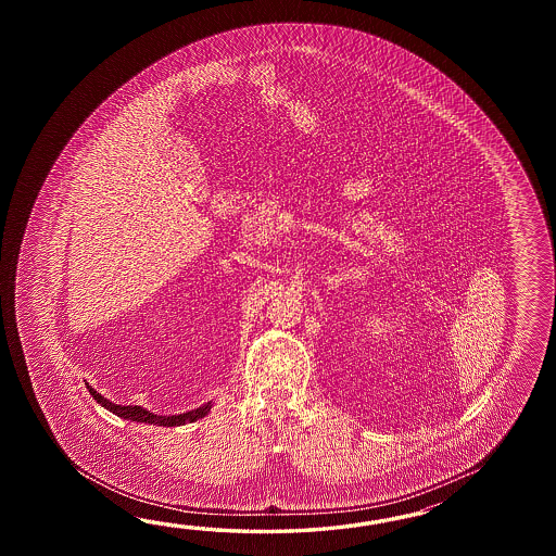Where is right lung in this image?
Listing matches in <instances>:
<instances>
[{
	"instance_id": "1",
	"label": "right lung",
	"mask_w": 556,
	"mask_h": 556,
	"mask_svg": "<svg viewBox=\"0 0 556 556\" xmlns=\"http://www.w3.org/2000/svg\"><path fill=\"white\" fill-rule=\"evenodd\" d=\"M89 393L93 395V400L97 403H101V407L109 409L111 414L117 415L121 419H127V421H137V424H147V426H161V427H178L185 426V424H192L197 419H202L204 415H208L213 402L202 403L201 407L197 409H190L187 414L178 415H156L149 409H144L141 405H117V403L109 402L106 397H103L99 391L93 390V386L85 383Z\"/></svg>"
}]
</instances>
